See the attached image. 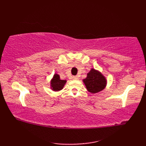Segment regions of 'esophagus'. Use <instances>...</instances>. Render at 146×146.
I'll return each instance as SVG.
<instances>
[{"mask_svg": "<svg viewBox=\"0 0 146 146\" xmlns=\"http://www.w3.org/2000/svg\"><path fill=\"white\" fill-rule=\"evenodd\" d=\"M73 80H78V77L77 76H73Z\"/></svg>", "mask_w": 146, "mask_h": 146, "instance_id": "obj_1", "label": "esophagus"}]
</instances>
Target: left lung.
<instances>
[{
	"label": "left lung",
	"mask_w": 146,
	"mask_h": 146,
	"mask_svg": "<svg viewBox=\"0 0 146 146\" xmlns=\"http://www.w3.org/2000/svg\"><path fill=\"white\" fill-rule=\"evenodd\" d=\"M83 82L91 94H96L103 90L107 83V79L103 74L94 68L89 71L86 78L83 80Z\"/></svg>",
	"instance_id": "8db88e82"
}]
</instances>
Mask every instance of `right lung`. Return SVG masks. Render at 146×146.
Segmentation results:
<instances>
[{
  "instance_id": "right-lung-1",
  "label": "right lung",
  "mask_w": 146,
  "mask_h": 146,
  "mask_svg": "<svg viewBox=\"0 0 146 146\" xmlns=\"http://www.w3.org/2000/svg\"><path fill=\"white\" fill-rule=\"evenodd\" d=\"M66 83V80H61L60 75L54 73L50 81V88L52 91L59 92L63 88Z\"/></svg>"
}]
</instances>
